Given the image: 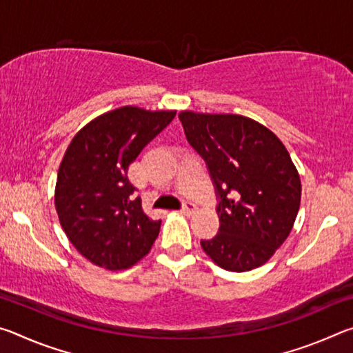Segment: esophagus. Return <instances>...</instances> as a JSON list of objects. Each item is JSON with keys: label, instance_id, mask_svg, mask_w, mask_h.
<instances>
[{"label": "esophagus", "instance_id": "obj_1", "mask_svg": "<svg viewBox=\"0 0 353 353\" xmlns=\"http://www.w3.org/2000/svg\"><path fill=\"white\" fill-rule=\"evenodd\" d=\"M194 212H196V204H194V202H191V201L185 202L183 207H182V213L183 214H188V216H190V214H193Z\"/></svg>", "mask_w": 353, "mask_h": 353}]
</instances>
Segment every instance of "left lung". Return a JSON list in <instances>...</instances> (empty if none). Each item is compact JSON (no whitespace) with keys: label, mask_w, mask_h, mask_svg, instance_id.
Returning a JSON list of instances; mask_svg holds the SVG:
<instances>
[{"label":"left lung","mask_w":353,"mask_h":353,"mask_svg":"<svg viewBox=\"0 0 353 353\" xmlns=\"http://www.w3.org/2000/svg\"><path fill=\"white\" fill-rule=\"evenodd\" d=\"M179 119L219 199V230L201 240L202 249L225 271L265 265L288 238L301 205V177L283 143L243 115L185 110Z\"/></svg>","instance_id":"8db88e82"}]
</instances>
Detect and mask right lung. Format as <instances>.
<instances>
[{"label":"right lung","instance_id":"right-lung-1","mask_svg":"<svg viewBox=\"0 0 353 353\" xmlns=\"http://www.w3.org/2000/svg\"><path fill=\"white\" fill-rule=\"evenodd\" d=\"M174 117V110L124 105L92 119L71 140L59 166L54 204L68 240L93 265L128 270L159 236L162 221L143 212L128 170Z\"/></svg>","mask_w":353,"mask_h":353}]
</instances>
